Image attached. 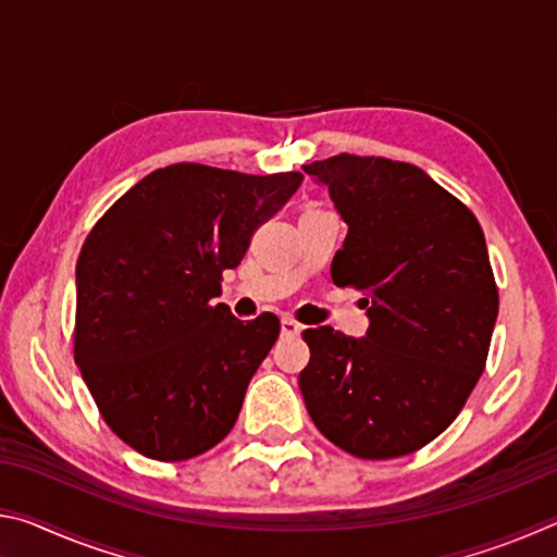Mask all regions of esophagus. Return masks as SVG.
Listing matches in <instances>:
<instances>
[{"mask_svg":"<svg viewBox=\"0 0 557 557\" xmlns=\"http://www.w3.org/2000/svg\"><path fill=\"white\" fill-rule=\"evenodd\" d=\"M301 332V326L295 322V319L285 317L282 319V336H297Z\"/></svg>","mask_w":557,"mask_h":557,"instance_id":"esophagus-1","label":"esophagus"}]
</instances>
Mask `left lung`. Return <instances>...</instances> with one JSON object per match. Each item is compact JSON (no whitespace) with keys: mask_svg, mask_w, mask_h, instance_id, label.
Here are the masks:
<instances>
[{"mask_svg":"<svg viewBox=\"0 0 557 557\" xmlns=\"http://www.w3.org/2000/svg\"><path fill=\"white\" fill-rule=\"evenodd\" d=\"M301 169L348 225L334 285L366 292L369 309L361 338L301 332V398L348 455H410L451 425L484 373L498 314L484 231L414 164L338 154Z\"/></svg>","mask_w":557,"mask_h":557,"instance_id":"1","label":"left lung"}]
</instances>
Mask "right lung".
Wrapping results in <instances>:
<instances>
[{
	"mask_svg": "<svg viewBox=\"0 0 557 557\" xmlns=\"http://www.w3.org/2000/svg\"><path fill=\"white\" fill-rule=\"evenodd\" d=\"M299 184V172L172 164L132 186L83 243L75 363L110 430L145 457H199L233 430L280 319L240 322L213 297Z\"/></svg>",
	"mask_w": 557,
	"mask_h": 557,
	"instance_id": "right-lung-1",
	"label": "right lung"
}]
</instances>
